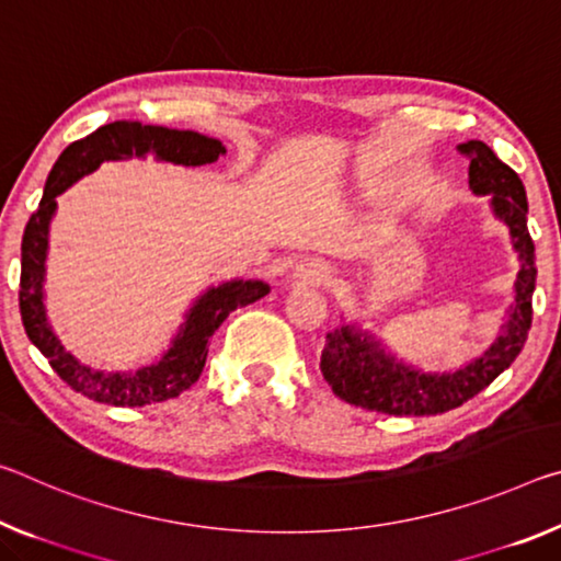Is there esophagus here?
I'll return each mask as SVG.
<instances>
[{
    "label": "esophagus",
    "instance_id": "34e87169",
    "mask_svg": "<svg viewBox=\"0 0 561 561\" xmlns=\"http://www.w3.org/2000/svg\"><path fill=\"white\" fill-rule=\"evenodd\" d=\"M301 277L309 279L312 284H322L329 279V266L319 260H309L301 264Z\"/></svg>",
    "mask_w": 561,
    "mask_h": 561
}]
</instances>
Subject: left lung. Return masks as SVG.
<instances>
[{"label": "left lung", "mask_w": 561, "mask_h": 561, "mask_svg": "<svg viewBox=\"0 0 561 561\" xmlns=\"http://www.w3.org/2000/svg\"><path fill=\"white\" fill-rule=\"evenodd\" d=\"M459 154L469 159V186L474 194H492L496 217L510 227L522 270L517 277V299L504 334L477 362L455 375H422L397 364L377 342L350 327L327 334L319 369L332 392L354 407L394 416H430L457 409L477 397L519 357L531 329V295L537 284L535 242L527 229V192L519 174L506 167L484 141H465Z\"/></svg>", "instance_id": "1"}]
</instances>
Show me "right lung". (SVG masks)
Returning <instances> with one entry per match:
<instances>
[{"instance_id":"1","label":"right lung","mask_w":561,"mask_h":561,"mask_svg":"<svg viewBox=\"0 0 561 561\" xmlns=\"http://www.w3.org/2000/svg\"><path fill=\"white\" fill-rule=\"evenodd\" d=\"M225 154L219 139L204 137L199 131H182L152 127L131 119L104 124L84 139H77L51 167L44 184L39 207L34 209L22 237V274H20V312L24 332L32 344L49 359V367L67 381L75 392L94 402L114 407H145L180 397L199 379L207 362L209 340L219 324L239 307L270 295V287L256 279H234L211 287L190 309L182 332L157 364L135 371V375H104L79 364L51 332L44 314V260H47L49 221L57 209V197L75 184L79 176L94 172L106 159L154 157L159 162L199 167L217 162Z\"/></svg>"}]
</instances>
